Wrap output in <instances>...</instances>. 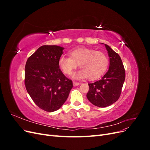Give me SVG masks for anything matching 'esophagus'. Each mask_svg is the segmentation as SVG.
Returning a JSON list of instances; mask_svg holds the SVG:
<instances>
[{"instance_id": "1", "label": "esophagus", "mask_w": 150, "mask_h": 150, "mask_svg": "<svg viewBox=\"0 0 150 150\" xmlns=\"http://www.w3.org/2000/svg\"><path fill=\"white\" fill-rule=\"evenodd\" d=\"M73 85H74V86H77L79 85V83L78 82H76V81H73Z\"/></svg>"}]
</instances>
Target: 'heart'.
<instances>
[{"mask_svg":"<svg viewBox=\"0 0 150 150\" xmlns=\"http://www.w3.org/2000/svg\"><path fill=\"white\" fill-rule=\"evenodd\" d=\"M70 57L62 56L59 65L65 74L69 75L79 65L81 70L75 72L72 77L75 79L87 78L96 79L106 72L109 59L106 54L90 48L80 47L69 52Z\"/></svg>","mask_w":150,"mask_h":150,"instance_id":"b5f03b06","label":"heart"}]
</instances>
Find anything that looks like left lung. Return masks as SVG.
Here are the masks:
<instances>
[{
  "instance_id": "obj_1",
  "label": "left lung",
  "mask_w": 150,
  "mask_h": 150,
  "mask_svg": "<svg viewBox=\"0 0 150 150\" xmlns=\"http://www.w3.org/2000/svg\"><path fill=\"white\" fill-rule=\"evenodd\" d=\"M104 45L110 57V67L101 79L88 83L86 95L91 103L100 108L110 106L119 99L125 80V67L119 54Z\"/></svg>"
}]
</instances>
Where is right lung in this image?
<instances>
[{"label":"right lung","mask_w":150,"mask_h":150,"mask_svg":"<svg viewBox=\"0 0 150 150\" xmlns=\"http://www.w3.org/2000/svg\"><path fill=\"white\" fill-rule=\"evenodd\" d=\"M64 48L42 46L28 58L24 83L34 103L42 110L53 112L65 103L73 84L60 69L59 60Z\"/></svg>","instance_id":"add662e5"}]
</instances>
